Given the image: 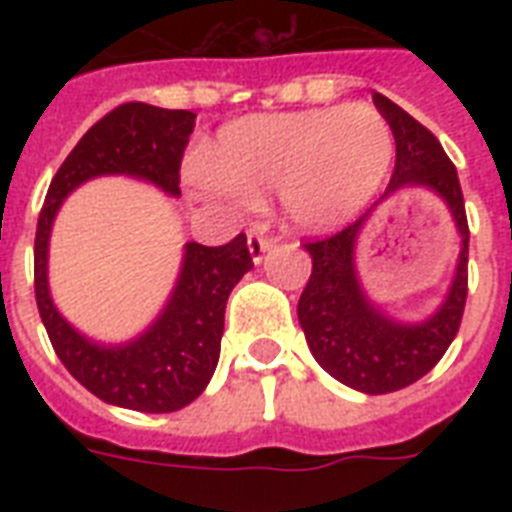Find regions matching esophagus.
Listing matches in <instances>:
<instances>
[{
    "label": "esophagus",
    "mask_w": 512,
    "mask_h": 512,
    "mask_svg": "<svg viewBox=\"0 0 512 512\" xmlns=\"http://www.w3.org/2000/svg\"><path fill=\"white\" fill-rule=\"evenodd\" d=\"M247 247H249V255H252V263H263L265 252L273 247V239L271 236H263L260 231H252L247 239Z\"/></svg>",
    "instance_id": "esophagus-1"
}]
</instances>
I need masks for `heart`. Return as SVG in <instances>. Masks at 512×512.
Returning <instances> with one entry per match:
<instances>
[{
	"mask_svg": "<svg viewBox=\"0 0 512 512\" xmlns=\"http://www.w3.org/2000/svg\"><path fill=\"white\" fill-rule=\"evenodd\" d=\"M393 132L364 103L252 114L228 122L193 172L199 188L228 199L279 191L297 231H332L361 215L388 177Z\"/></svg>",
	"mask_w": 512,
	"mask_h": 512,
	"instance_id": "1",
	"label": "heart"
}]
</instances>
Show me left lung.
<instances>
[{
    "label": "left lung",
    "mask_w": 512,
    "mask_h": 512,
    "mask_svg": "<svg viewBox=\"0 0 512 512\" xmlns=\"http://www.w3.org/2000/svg\"><path fill=\"white\" fill-rule=\"evenodd\" d=\"M372 100L393 130L396 170L366 215L329 239L305 244L313 271L297 303V321L321 369L358 393L380 396L425 377L457 337L468 297L470 231L460 177L436 135L380 92ZM409 187L436 192L453 212L461 236L453 284L442 305L422 322H401L382 312L363 292L355 268L357 236L365 220L382 200Z\"/></svg>",
    "instance_id": "8db88e82"
}]
</instances>
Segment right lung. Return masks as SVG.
<instances>
[{
    "label": "right lung",
    "mask_w": 512,
    "mask_h": 512,
    "mask_svg": "<svg viewBox=\"0 0 512 512\" xmlns=\"http://www.w3.org/2000/svg\"><path fill=\"white\" fill-rule=\"evenodd\" d=\"M196 114L148 103H124L84 132L60 164L44 196L34 241L36 308L74 380L106 404L135 412H177L201 396L215 374L225 303L241 276L252 271L247 236L239 233L223 247L188 241L172 295L138 337L98 342L63 319L50 295V236L63 201L87 180L124 175L180 196V162Z\"/></svg>",
    "instance_id": "obj_1"
}]
</instances>
